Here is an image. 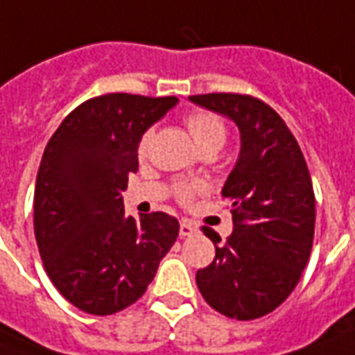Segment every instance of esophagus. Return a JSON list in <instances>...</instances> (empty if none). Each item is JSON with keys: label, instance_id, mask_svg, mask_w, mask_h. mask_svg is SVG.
I'll use <instances>...</instances> for the list:
<instances>
[{"label": "esophagus", "instance_id": "1", "mask_svg": "<svg viewBox=\"0 0 355 355\" xmlns=\"http://www.w3.org/2000/svg\"><path fill=\"white\" fill-rule=\"evenodd\" d=\"M196 227L190 223V220H182L180 223V236L184 238V236H192V234H196Z\"/></svg>", "mask_w": 355, "mask_h": 355}]
</instances>
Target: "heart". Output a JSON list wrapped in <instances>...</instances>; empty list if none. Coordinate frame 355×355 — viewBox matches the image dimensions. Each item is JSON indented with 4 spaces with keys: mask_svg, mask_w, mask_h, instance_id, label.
I'll return each mask as SVG.
<instances>
[{
    "mask_svg": "<svg viewBox=\"0 0 355 355\" xmlns=\"http://www.w3.org/2000/svg\"><path fill=\"white\" fill-rule=\"evenodd\" d=\"M186 126L190 130V135L194 138L196 146L200 148V152L207 150V148H220L225 142V125L220 123L217 115H213L209 111H194L186 117ZM150 140H152V130L144 132V136L138 142V155L146 157L148 148H150ZM203 186L200 182H182L177 184L175 192L180 202H188L192 200L198 192H202Z\"/></svg>",
    "mask_w": 355,
    "mask_h": 355,
    "instance_id": "obj_1",
    "label": "heart"
}]
</instances>
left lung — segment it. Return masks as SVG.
Returning <instances> with one entry per match:
<instances>
[{
	"mask_svg": "<svg viewBox=\"0 0 355 355\" xmlns=\"http://www.w3.org/2000/svg\"><path fill=\"white\" fill-rule=\"evenodd\" d=\"M190 100L223 113L240 128L242 148L223 188L232 234L203 229L215 259L196 272L203 300L238 321L281 306L296 288L315 232V194L304 153L281 115L248 94H200Z\"/></svg>",
	"mask_w": 355,
	"mask_h": 355,
	"instance_id": "1",
	"label": "left lung"
}]
</instances>
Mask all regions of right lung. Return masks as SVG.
I'll use <instances>...</instances> for the list:
<instances>
[{
	"label": "right lung",
	"mask_w": 355,
	"mask_h": 355,
	"mask_svg": "<svg viewBox=\"0 0 355 355\" xmlns=\"http://www.w3.org/2000/svg\"><path fill=\"white\" fill-rule=\"evenodd\" d=\"M175 96L105 94L80 103L59 125L42 155L34 188V234L55 288L92 315H111L142 298L178 220L163 211L125 217L128 175L138 142Z\"/></svg>",
	"instance_id": "obj_1"
}]
</instances>
